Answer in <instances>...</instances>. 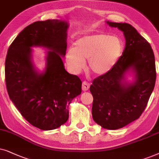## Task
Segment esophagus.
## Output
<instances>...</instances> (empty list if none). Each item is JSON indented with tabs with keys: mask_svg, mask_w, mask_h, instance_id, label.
<instances>
[{
	"mask_svg": "<svg viewBox=\"0 0 159 159\" xmlns=\"http://www.w3.org/2000/svg\"><path fill=\"white\" fill-rule=\"evenodd\" d=\"M89 86H90V84L88 83V82L86 81H84L83 84H82V89L83 91H87L89 90Z\"/></svg>",
	"mask_w": 159,
	"mask_h": 159,
	"instance_id": "34e87169",
	"label": "esophagus"
}]
</instances>
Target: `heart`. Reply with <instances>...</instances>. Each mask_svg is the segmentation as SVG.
I'll list each match as a JSON object with an SVG mask.
<instances>
[{
	"label": "heart",
	"mask_w": 159,
	"mask_h": 159,
	"mask_svg": "<svg viewBox=\"0 0 159 159\" xmlns=\"http://www.w3.org/2000/svg\"><path fill=\"white\" fill-rule=\"evenodd\" d=\"M122 51V42L118 38L107 34L87 35L78 39L75 47L67 50L66 62L72 72L78 73L88 60L89 70L95 75H102L114 67Z\"/></svg>",
	"instance_id": "b5f03b06"
}]
</instances>
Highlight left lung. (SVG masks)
<instances>
[{"mask_svg":"<svg viewBox=\"0 0 159 159\" xmlns=\"http://www.w3.org/2000/svg\"><path fill=\"white\" fill-rule=\"evenodd\" d=\"M106 23L124 33L125 48L113 68L92 81L90 92L94 99L93 119L102 128L115 130L142 115L155 86L156 72L151 46L134 27ZM129 70L135 73V81L131 84L125 78Z\"/></svg>","mask_w":159,"mask_h":159,"instance_id":"obj_1","label":"left lung"}]
</instances>
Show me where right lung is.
<instances>
[{
    "label": "right lung",
    "instance_id": "right-lung-1",
    "mask_svg": "<svg viewBox=\"0 0 159 159\" xmlns=\"http://www.w3.org/2000/svg\"><path fill=\"white\" fill-rule=\"evenodd\" d=\"M67 21H38L19 33L8 49L5 80L9 98L31 125L42 130L60 127L69 117L68 107L81 94L82 82L65 70L61 57L67 49ZM50 51L45 70L31 61V47Z\"/></svg>",
    "mask_w": 159,
    "mask_h": 159
}]
</instances>
